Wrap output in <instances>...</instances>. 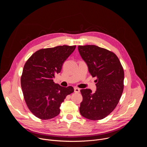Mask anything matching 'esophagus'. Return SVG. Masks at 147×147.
Returning a JSON list of instances; mask_svg holds the SVG:
<instances>
[{
  "label": "esophagus",
  "instance_id": "esophagus-1",
  "mask_svg": "<svg viewBox=\"0 0 147 147\" xmlns=\"http://www.w3.org/2000/svg\"><path fill=\"white\" fill-rule=\"evenodd\" d=\"M80 88H77V87H75V88H74V92H76V93H78V92H80Z\"/></svg>",
  "mask_w": 147,
  "mask_h": 147
}]
</instances>
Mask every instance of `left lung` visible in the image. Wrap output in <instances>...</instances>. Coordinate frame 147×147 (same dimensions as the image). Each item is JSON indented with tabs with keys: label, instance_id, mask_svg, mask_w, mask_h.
<instances>
[{
	"label": "left lung",
	"instance_id": "1",
	"mask_svg": "<svg viewBox=\"0 0 147 147\" xmlns=\"http://www.w3.org/2000/svg\"><path fill=\"white\" fill-rule=\"evenodd\" d=\"M78 49L95 80L96 90H80L82 101L80 112L86 119H102L118 104L123 91L124 70L117 56L112 52L96 45L78 46Z\"/></svg>",
	"mask_w": 147,
	"mask_h": 147
}]
</instances>
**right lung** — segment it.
Masks as SVG:
<instances>
[{
	"mask_svg": "<svg viewBox=\"0 0 147 147\" xmlns=\"http://www.w3.org/2000/svg\"><path fill=\"white\" fill-rule=\"evenodd\" d=\"M76 47L63 45L41 49L26 61L21 86L27 105L36 117L48 120L57 116L61 103L74 92L73 87H61L53 78L61 71L63 64Z\"/></svg>",
	"mask_w": 147,
	"mask_h": 147,
	"instance_id": "obj_1",
	"label": "right lung"
}]
</instances>
